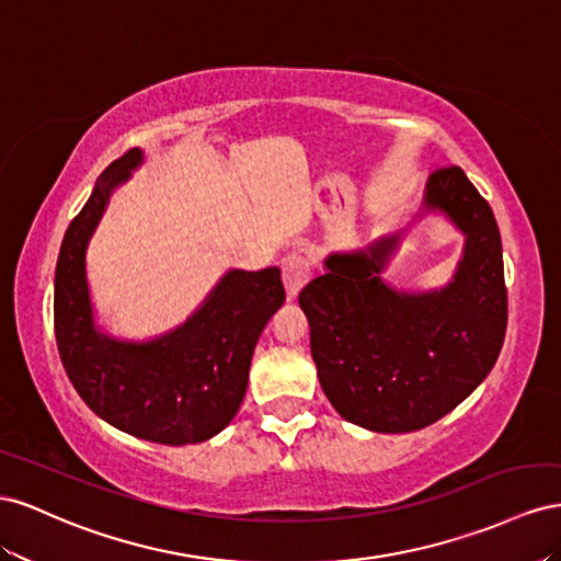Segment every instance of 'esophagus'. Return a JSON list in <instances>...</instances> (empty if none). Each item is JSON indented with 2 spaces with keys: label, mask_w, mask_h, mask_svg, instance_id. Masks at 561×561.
Returning a JSON list of instances; mask_svg holds the SVG:
<instances>
[{
  "label": "esophagus",
  "mask_w": 561,
  "mask_h": 561,
  "mask_svg": "<svg viewBox=\"0 0 561 561\" xmlns=\"http://www.w3.org/2000/svg\"><path fill=\"white\" fill-rule=\"evenodd\" d=\"M282 279H284L286 298L294 300L300 294L302 286H306L308 279H310V263L302 259L300 253L284 255V261H282Z\"/></svg>",
  "instance_id": "1"
}]
</instances>
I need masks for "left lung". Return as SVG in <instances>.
<instances>
[{"instance_id":"8db88e82","label":"left lung","mask_w":561,"mask_h":561,"mask_svg":"<svg viewBox=\"0 0 561 561\" xmlns=\"http://www.w3.org/2000/svg\"><path fill=\"white\" fill-rule=\"evenodd\" d=\"M466 237L451 282L402 291L382 270L402 232L333 251L324 275L300 291L317 376L345 421L374 432H413L439 421L482 382L507 327L501 232L489 202L458 167L427 179L421 211Z\"/></svg>"}]
</instances>
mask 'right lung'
Segmentation results:
<instances>
[{
  "instance_id": "obj_1",
  "label": "right lung",
  "mask_w": 561,
  "mask_h": 561,
  "mask_svg": "<svg viewBox=\"0 0 561 561\" xmlns=\"http://www.w3.org/2000/svg\"><path fill=\"white\" fill-rule=\"evenodd\" d=\"M142 159L140 148L115 159L62 237L56 343L75 390L105 423L154 444H199L230 425L242 407L253 347L286 296L279 267L228 270L183 324L157 339L124 341L95 324L87 249L112 192Z\"/></svg>"
}]
</instances>
